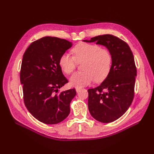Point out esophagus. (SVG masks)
<instances>
[{
  "label": "esophagus",
  "instance_id": "obj_1",
  "mask_svg": "<svg viewBox=\"0 0 154 154\" xmlns=\"http://www.w3.org/2000/svg\"><path fill=\"white\" fill-rule=\"evenodd\" d=\"M80 89H81L80 87H76V92H78V91H80Z\"/></svg>",
  "mask_w": 154,
  "mask_h": 154
}]
</instances>
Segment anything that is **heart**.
<instances>
[{"label":"heart","instance_id":"heart-1","mask_svg":"<svg viewBox=\"0 0 154 154\" xmlns=\"http://www.w3.org/2000/svg\"><path fill=\"white\" fill-rule=\"evenodd\" d=\"M72 52L74 56L64 53L59 60L62 70L67 74L72 73L78 63L82 64L84 71L74 74L70 78V84L74 86L83 87L90 84L94 80L100 82L109 74L112 63V57L109 51L96 44L80 43Z\"/></svg>","mask_w":154,"mask_h":154}]
</instances>
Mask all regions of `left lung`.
Returning a JSON list of instances; mask_svg holds the SVG:
<instances>
[{"instance_id": "8db88e82", "label": "left lung", "mask_w": 154, "mask_h": 154, "mask_svg": "<svg viewBox=\"0 0 154 154\" xmlns=\"http://www.w3.org/2000/svg\"><path fill=\"white\" fill-rule=\"evenodd\" d=\"M84 41L103 45L111 55L109 74L99 86L87 91L88 108L92 117L103 123L113 122L126 113L134 98L137 68L134 55L125 41L111 34Z\"/></svg>"}]
</instances>
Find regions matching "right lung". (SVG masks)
Segmentation results:
<instances>
[{"instance_id": "obj_1", "label": "right lung", "mask_w": 154, "mask_h": 154, "mask_svg": "<svg viewBox=\"0 0 154 154\" xmlns=\"http://www.w3.org/2000/svg\"><path fill=\"white\" fill-rule=\"evenodd\" d=\"M72 46L64 39L44 37L32 42L24 52L20 72L23 99L28 111L39 121L55 124L70 113V103L76 94L58 89L68 83L59 64L60 56Z\"/></svg>"}]
</instances>
